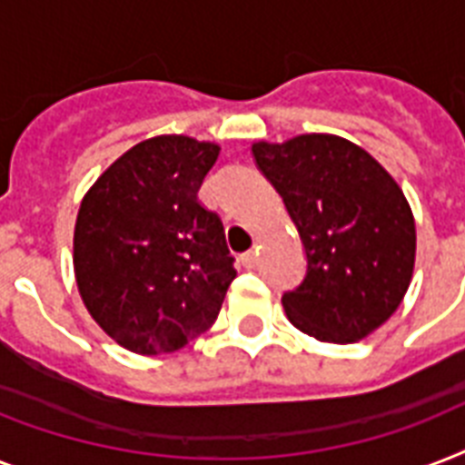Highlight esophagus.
Wrapping results in <instances>:
<instances>
[{
	"label": "esophagus",
	"instance_id": "obj_1",
	"mask_svg": "<svg viewBox=\"0 0 465 465\" xmlns=\"http://www.w3.org/2000/svg\"><path fill=\"white\" fill-rule=\"evenodd\" d=\"M241 265H243V268H253L255 265V253L253 251H248V253H241Z\"/></svg>",
	"mask_w": 465,
	"mask_h": 465
}]
</instances>
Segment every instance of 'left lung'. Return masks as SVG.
Instances as JSON below:
<instances>
[{
	"mask_svg": "<svg viewBox=\"0 0 465 465\" xmlns=\"http://www.w3.org/2000/svg\"><path fill=\"white\" fill-rule=\"evenodd\" d=\"M251 152L306 251L304 280L282 297L287 318L321 342L367 338L412 280L415 219L403 190L374 156L335 134L255 142Z\"/></svg>",
	"mask_w": 465,
	"mask_h": 465,
	"instance_id": "8db88e82",
	"label": "left lung"
}]
</instances>
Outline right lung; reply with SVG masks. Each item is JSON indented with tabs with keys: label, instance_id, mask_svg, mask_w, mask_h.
Wrapping results in <instances>:
<instances>
[{
	"label": "right lung",
	"instance_id": "1",
	"mask_svg": "<svg viewBox=\"0 0 465 465\" xmlns=\"http://www.w3.org/2000/svg\"><path fill=\"white\" fill-rule=\"evenodd\" d=\"M217 156L214 142L159 134L127 149L84 195L76 287L130 352H175L217 321L236 270L222 219L197 200Z\"/></svg>",
	"mask_w": 465,
	"mask_h": 465
}]
</instances>
